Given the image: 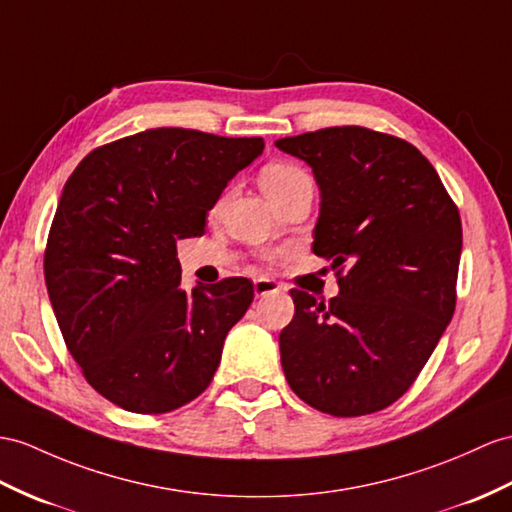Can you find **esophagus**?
I'll use <instances>...</instances> for the list:
<instances>
[{
  "mask_svg": "<svg viewBox=\"0 0 512 512\" xmlns=\"http://www.w3.org/2000/svg\"><path fill=\"white\" fill-rule=\"evenodd\" d=\"M254 293H256V297L276 295V293H280V284L271 278H258L254 282Z\"/></svg>",
  "mask_w": 512,
  "mask_h": 512,
  "instance_id": "1",
  "label": "esophagus"
}]
</instances>
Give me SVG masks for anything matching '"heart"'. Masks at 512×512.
<instances>
[{"instance_id":"b5f03b06","label":"heart","mask_w":512,"mask_h":512,"mask_svg":"<svg viewBox=\"0 0 512 512\" xmlns=\"http://www.w3.org/2000/svg\"><path fill=\"white\" fill-rule=\"evenodd\" d=\"M306 180H310L308 173L295 165H289V162H273V165H267L263 173H260V186H263V191L267 193L269 199L284 195L286 191H291L295 184Z\"/></svg>"}]
</instances>
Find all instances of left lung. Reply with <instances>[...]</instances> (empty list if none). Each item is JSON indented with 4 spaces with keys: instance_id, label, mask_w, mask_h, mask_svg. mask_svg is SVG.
<instances>
[{
    "instance_id": "1",
    "label": "left lung",
    "mask_w": 512,
    "mask_h": 512,
    "mask_svg": "<svg viewBox=\"0 0 512 512\" xmlns=\"http://www.w3.org/2000/svg\"><path fill=\"white\" fill-rule=\"evenodd\" d=\"M313 169L321 204L313 252L343 271L328 304L291 291L280 332L286 382L334 417L376 413L410 389L456 308L463 228L415 145L360 126L286 136Z\"/></svg>"
}]
</instances>
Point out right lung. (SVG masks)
Returning <instances> with one entry per match:
<instances>
[{"instance_id": "right-lung-1", "label": "right lung", "mask_w": 512, "mask_h": 512, "mask_svg": "<svg viewBox=\"0 0 512 512\" xmlns=\"http://www.w3.org/2000/svg\"><path fill=\"white\" fill-rule=\"evenodd\" d=\"M265 141L156 128L97 147L62 189L45 249L58 328L86 382L130 413L189 404L254 299L247 278L180 289L176 241L202 236Z\"/></svg>"}]
</instances>
